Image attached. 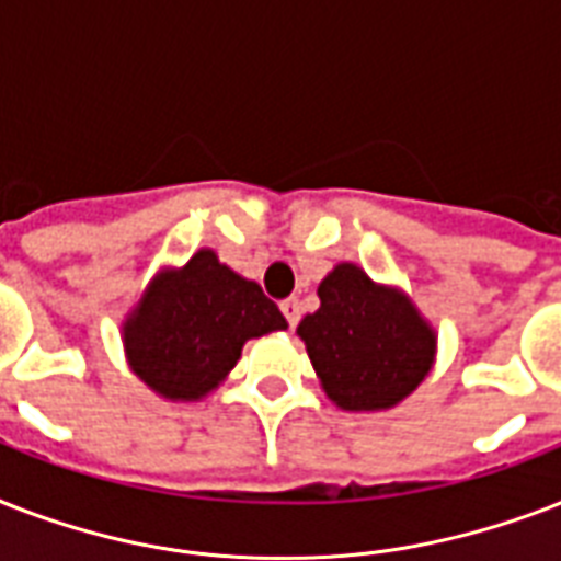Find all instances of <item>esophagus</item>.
Instances as JSON below:
<instances>
[{
    "instance_id": "34e87169",
    "label": "esophagus",
    "mask_w": 561,
    "mask_h": 561,
    "mask_svg": "<svg viewBox=\"0 0 561 561\" xmlns=\"http://www.w3.org/2000/svg\"><path fill=\"white\" fill-rule=\"evenodd\" d=\"M282 314H285V320H288L290 325L299 323V302L297 299H285L282 302Z\"/></svg>"
}]
</instances>
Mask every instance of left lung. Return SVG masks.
I'll return each mask as SVG.
<instances>
[{"label":"left lung","instance_id":"8db88e82","mask_svg":"<svg viewBox=\"0 0 561 561\" xmlns=\"http://www.w3.org/2000/svg\"><path fill=\"white\" fill-rule=\"evenodd\" d=\"M317 297L320 308L299 320L297 334L334 408L390 410L434 369L436 329L399 285L341 262L325 273Z\"/></svg>","mask_w":561,"mask_h":561}]
</instances>
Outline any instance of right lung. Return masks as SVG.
<instances>
[{"label":"right lung","mask_w":561,"mask_h":561,"mask_svg":"<svg viewBox=\"0 0 561 561\" xmlns=\"http://www.w3.org/2000/svg\"><path fill=\"white\" fill-rule=\"evenodd\" d=\"M288 320L262 285L203 247L180 267H160L122 323L127 367L165 401L206 399L250 337L285 332Z\"/></svg>","instance_id":"right-lung-1"}]
</instances>
